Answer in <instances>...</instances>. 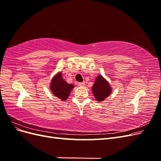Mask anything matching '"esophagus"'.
Segmentation results:
<instances>
[{
  "instance_id": "1",
  "label": "esophagus",
  "mask_w": 161,
  "mask_h": 161,
  "mask_svg": "<svg viewBox=\"0 0 161 161\" xmlns=\"http://www.w3.org/2000/svg\"><path fill=\"white\" fill-rule=\"evenodd\" d=\"M85 82H79V83H78V85L80 86H85Z\"/></svg>"
}]
</instances>
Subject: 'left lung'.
<instances>
[{
	"instance_id": "1",
	"label": "left lung",
	"mask_w": 161,
	"mask_h": 161,
	"mask_svg": "<svg viewBox=\"0 0 161 161\" xmlns=\"http://www.w3.org/2000/svg\"><path fill=\"white\" fill-rule=\"evenodd\" d=\"M92 91L97 101H102L107 98L111 92V89L104 78L99 75L96 78L95 82L92 87Z\"/></svg>"
}]
</instances>
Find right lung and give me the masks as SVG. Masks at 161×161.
Listing matches in <instances>:
<instances>
[{
	"label": "right lung",
	"mask_w": 161,
	"mask_h": 161,
	"mask_svg": "<svg viewBox=\"0 0 161 161\" xmlns=\"http://www.w3.org/2000/svg\"><path fill=\"white\" fill-rule=\"evenodd\" d=\"M73 87H74V85L68 84L62 79V73L60 72L53 78L51 82L50 89L53 94L56 97H58L62 101H65L69 96Z\"/></svg>",
	"instance_id": "1"
}]
</instances>
